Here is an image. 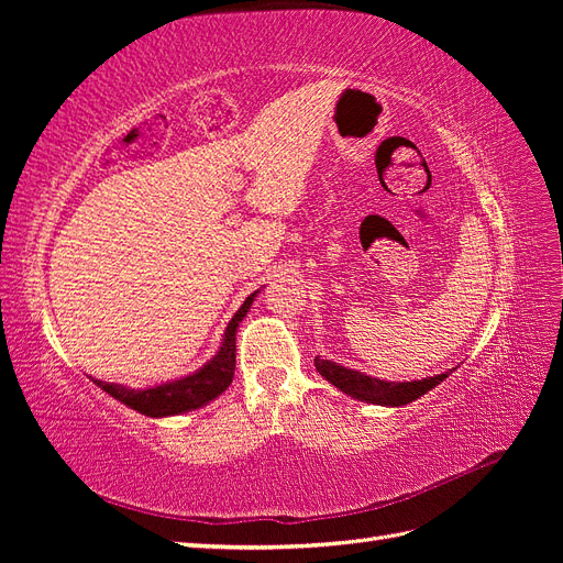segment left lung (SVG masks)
<instances>
[{
    "label": "left lung",
    "mask_w": 563,
    "mask_h": 563,
    "mask_svg": "<svg viewBox=\"0 0 563 563\" xmlns=\"http://www.w3.org/2000/svg\"><path fill=\"white\" fill-rule=\"evenodd\" d=\"M314 366L327 378L331 385H335L340 391H345L352 399H360L366 404H378V406H406L416 399H420L422 395H428L430 389H434L437 385L444 383L451 373H439L434 378H422V380H411V383H389V380H380L366 376L362 371H354L347 366H340L331 360H321L317 354L314 356Z\"/></svg>",
    "instance_id": "left-lung-1"
}]
</instances>
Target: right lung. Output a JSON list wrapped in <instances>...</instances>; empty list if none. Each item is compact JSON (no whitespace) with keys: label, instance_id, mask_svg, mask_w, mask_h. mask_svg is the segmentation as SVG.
Wrapping results in <instances>:
<instances>
[{"label":"right lung","instance_id":"obj_1","mask_svg":"<svg viewBox=\"0 0 563 563\" xmlns=\"http://www.w3.org/2000/svg\"><path fill=\"white\" fill-rule=\"evenodd\" d=\"M261 291H253L240 310L234 312L230 319L223 343H220L218 352L213 354V360L197 368L190 376H183L176 380H166L162 385H152L145 389H133L126 385H117V383H106L91 378L100 389L108 391L110 397L117 401H122L124 406L133 408L143 416L150 418H168V416H180V413H190L195 408H201L211 404L216 397L223 395V391L230 387L234 378V364H236V329L249 314L251 305Z\"/></svg>","mask_w":563,"mask_h":563}]
</instances>
